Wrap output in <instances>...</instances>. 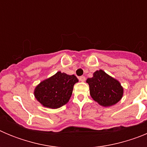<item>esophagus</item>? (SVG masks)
<instances>
[{"instance_id": "esophagus-1", "label": "esophagus", "mask_w": 147, "mask_h": 147, "mask_svg": "<svg viewBox=\"0 0 147 147\" xmlns=\"http://www.w3.org/2000/svg\"><path fill=\"white\" fill-rule=\"evenodd\" d=\"M79 79H80V81H81V82H85V77L84 76H80Z\"/></svg>"}]
</instances>
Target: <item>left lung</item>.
I'll return each mask as SVG.
<instances>
[{
  "mask_svg": "<svg viewBox=\"0 0 147 147\" xmlns=\"http://www.w3.org/2000/svg\"><path fill=\"white\" fill-rule=\"evenodd\" d=\"M90 94L95 102L103 107H110L121 99L124 88L117 80L102 70L95 71L93 77L88 78Z\"/></svg>",
  "mask_w": 147,
  "mask_h": 147,
  "instance_id": "8db88e82",
  "label": "left lung"
}]
</instances>
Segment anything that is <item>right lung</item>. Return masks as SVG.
<instances>
[{"instance_id":"right-lung-1","label":"right lung","mask_w":147,"mask_h":147,"mask_svg":"<svg viewBox=\"0 0 147 147\" xmlns=\"http://www.w3.org/2000/svg\"><path fill=\"white\" fill-rule=\"evenodd\" d=\"M78 82L74 75H67L58 71L37 85L34 90V95L43 107L59 108L68 102L74 85Z\"/></svg>"}]
</instances>
